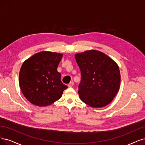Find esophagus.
I'll use <instances>...</instances> for the list:
<instances>
[{
  "label": "esophagus",
  "instance_id": "34e87169",
  "mask_svg": "<svg viewBox=\"0 0 145 145\" xmlns=\"http://www.w3.org/2000/svg\"><path fill=\"white\" fill-rule=\"evenodd\" d=\"M73 85H74L73 82H70V83L68 84L67 86H68L69 87H72L73 86Z\"/></svg>",
  "mask_w": 145,
  "mask_h": 145
}]
</instances>
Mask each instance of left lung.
I'll return each instance as SVG.
<instances>
[{
	"label": "left lung",
	"mask_w": 145,
	"mask_h": 145,
	"mask_svg": "<svg viewBox=\"0 0 145 145\" xmlns=\"http://www.w3.org/2000/svg\"><path fill=\"white\" fill-rule=\"evenodd\" d=\"M74 58L81 74L78 87L80 99L93 108L109 105L120 87L117 63L105 53L94 50L77 53Z\"/></svg>",
	"instance_id": "obj_1"
}]
</instances>
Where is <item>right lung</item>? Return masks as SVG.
<instances>
[{
  "label": "right lung",
  "instance_id": "obj_1",
  "mask_svg": "<svg viewBox=\"0 0 145 145\" xmlns=\"http://www.w3.org/2000/svg\"><path fill=\"white\" fill-rule=\"evenodd\" d=\"M63 54L41 51L24 61L19 73V85L25 99L34 105L47 106L60 99L67 88L61 81L57 67Z\"/></svg>",
  "mask_w": 145,
  "mask_h": 145
}]
</instances>
